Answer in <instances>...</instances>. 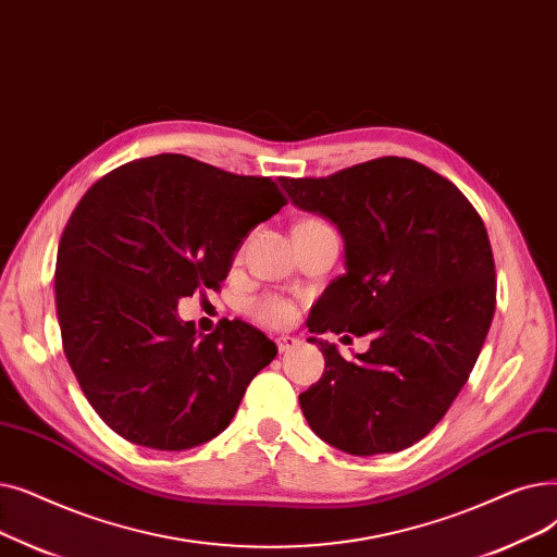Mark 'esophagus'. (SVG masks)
<instances>
[{"label":"esophagus","instance_id":"obj_1","mask_svg":"<svg viewBox=\"0 0 557 557\" xmlns=\"http://www.w3.org/2000/svg\"><path fill=\"white\" fill-rule=\"evenodd\" d=\"M276 347H278L281 354L293 351V349L299 347V339L293 337V335H281V337H276Z\"/></svg>","mask_w":557,"mask_h":557}]
</instances>
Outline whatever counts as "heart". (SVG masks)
<instances>
[{
  "label": "heart",
  "instance_id": "1",
  "mask_svg": "<svg viewBox=\"0 0 557 557\" xmlns=\"http://www.w3.org/2000/svg\"><path fill=\"white\" fill-rule=\"evenodd\" d=\"M251 314L262 324L281 329V326H287L289 322L295 320L297 308H295L293 301H287V299L276 297V295H270V297L258 299L251 306Z\"/></svg>",
  "mask_w": 557,
  "mask_h": 557
}]
</instances>
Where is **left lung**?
<instances>
[{"label": "left lung", "instance_id": "1", "mask_svg": "<svg viewBox=\"0 0 557 557\" xmlns=\"http://www.w3.org/2000/svg\"><path fill=\"white\" fill-rule=\"evenodd\" d=\"M281 185L344 240L347 272L317 299L308 331L372 335L354 362L308 337L326 360L299 394L308 426L351 456L404 451L451 408L487 337L496 281L485 224L451 181L410 158Z\"/></svg>", "mask_w": 557, "mask_h": 557}]
</instances>
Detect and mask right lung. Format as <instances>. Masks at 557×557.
I'll use <instances>...</instances> for the list:
<instances>
[{
  "label": "right lung",
  "mask_w": 557,
  "mask_h": 557,
  "mask_svg": "<svg viewBox=\"0 0 557 557\" xmlns=\"http://www.w3.org/2000/svg\"><path fill=\"white\" fill-rule=\"evenodd\" d=\"M285 197L181 153L126 163L74 208L57 256L63 351L88 404L124 440L185 451L218 437L278 349L233 320L210 335L178 299L218 289L245 237Z\"/></svg>",
  "instance_id": "obj_1"
}]
</instances>
